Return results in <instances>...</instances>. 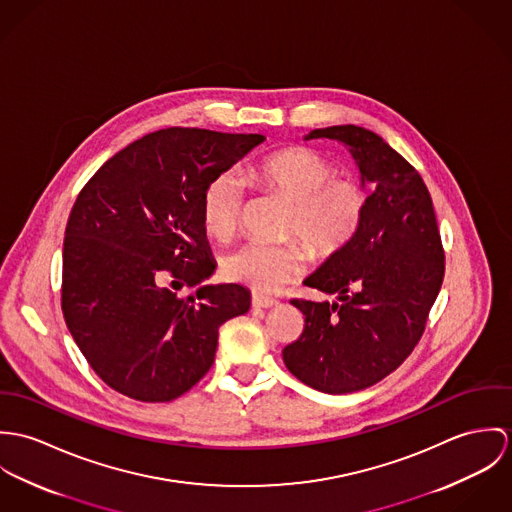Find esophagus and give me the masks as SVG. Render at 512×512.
Wrapping results in <instances>:
<instances>
[{
	"label": "esophagus",
	"mask_w": 512,
	"mask_h": 512,
	"mask_svg": "<svg viewBox=\"0 0 512 512\" xmlns=\"http://www.w3.org/2000/svg\"><path fill=\"white\" fill-rule=\"evenodd\" d=\"M251 306L253 308H275V306H279V300L267 298V296H261V294H253Z\"/></svg>",
	"instance_id": "esophagus-1"
}]
</instances>
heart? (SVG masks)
Segmentation results:
<instances>
[{
	"instance_id": "obj_1",
	"label": "heart",
	"mask_w": 512,
	"mask_h": 512,
	"mask_svg": "<svg viewBox=\"0 0 512 512\" xmlns=\"http://www.w3.org/2000/svg\"><path fill=\"white\" fill-rule=\"evenodd\" d=\"M336 163L322 151L292 145L257 161L247 178L261 190L290 204L284 237H296L316 261H330L359 235L369 212L371 194L355 176H336ZM243 182L235 172L216 174L204 188L200 214L208 235L226 241L241 220ZM304 249L298 241L281 245L245 243L229 253L224 275L259 292L294 281L304 271Z\"/></svg>"
}]
</instances>
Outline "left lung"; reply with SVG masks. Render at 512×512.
<instances>
[{
	"label": "left lung",
	"mask_w": 512,
	"mask_h": 512,
	"mask_svg": "<svg viewBox=\"0 0 512 512\" xmlns=\"http://www.w3.org/2000/svg\"><path fill=\"white\" fill-rule=\"evenodd\" d=\"M349 145L361 182H373L359 235L304 284L340 302L292 298L304 314L300 338L283 349L286 369L308 387L363 391L412 353L446 271L430 192L418 171L377 133L357 125L314 129L306 139Z\"/></svg>",
	"instance_id": "1"
}]
</instances>
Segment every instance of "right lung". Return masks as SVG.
<instances>
[{"mask_svg":"<svg viewBox=\"0 0 512 512\" xmlns=\"http://www.w3.org/2000/svg\"><path fill=\"white\" fill-rule=\"evenodd\" d=\"M259 133L169 127L108 159L80 190L64 231L62 314L96 375L141 402H169L212 367L218 330L249 310L239 284L196 286L216 265L200 202Z\"/></svg>","mask_w":512,"mask_h":512,"instance_id":"1","label":"right lung"}]
</instances>
